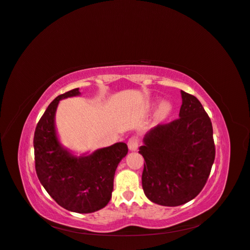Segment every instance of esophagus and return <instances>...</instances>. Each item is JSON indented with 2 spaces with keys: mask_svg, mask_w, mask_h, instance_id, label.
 <instances>
[{
  "mask_svg": "<svg viewBox=\"0 0 250 250\" xmlns=\"http://www.w3.org/2000/svg\"><path fill=\"white\" fill-rule=\"evenodd\" d=\"M127 146H128L130 151H136L137 149H138V146H139L138 137H136V136L130 137V138L128 139V142H127Z\"/></svg>",
  "mask_w": 250,
  "mask_h": 250,
  "instance_id": "34e87169",
  "label": "esophagus"
}]
</instances>
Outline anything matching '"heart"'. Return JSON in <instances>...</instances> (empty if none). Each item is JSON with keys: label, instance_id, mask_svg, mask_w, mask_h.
<instances>
[{"label": "heart", "instance_id": "heart-1", "mask_svg": "<svg viewBox=\"0 0 250 250\" xmlns=\"http://www.w3.org/2000/svg\"><path fill=\"white\" fill-rule=\"evenodd\" d=\"M171 111V105L169 103H167V101H163V103L160 104V108H159V112H157V114L161 118H165L166 115H168L170 113Z\"/></svg>", "mask_w": 250, "mask_h": 250}]
</instances>
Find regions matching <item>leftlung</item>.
Instances as JSON below:
<instances>
[{"instance_id": "left-lung-1", "label": "left lung", "mask_w": 250, "mask_h": 250, "mask_svg": "<svg viewBox=\"0 0 250 250\" xmlns=\"http://www.w3.org/2000/svg\"><path fill=\"white\" fill-rule=\"evenodd\" d=\"M179 119L146 132L139 153L146 161L142 189L151 202L179 206L206 185L216 149L209 116L196 97L181 90Z\"/></svg>"}]
</instances>
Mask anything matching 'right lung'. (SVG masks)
Segmentation results:
<instances>
[{"label":"right lung","mask_w":250,"mask_h":250,"mask_svg":"<svg viewBox=\"0 0 250 250\" xmlns=\"http://www.w3.org/2000/svg\"><path fill=\"white\" fill-rule=\"evenodd\" d=\"M78 95L79 88L69 90L47 106L34 131V162L40 182L58 205L73 212L89 213L110 202L116 167L128 147L118 142L78 157L61 146L55 128L56 109L61 99Z\"/></svg>","instance_id":"add662e5"}]
</instances>
